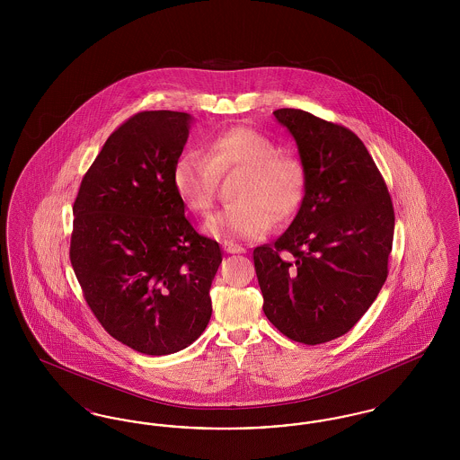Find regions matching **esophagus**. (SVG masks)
Returning a JSON list of instances; mask_svg holds the SVG:
<instances>
[{
    "instance_id": "esophagus-1",
    "label": "esophagus",
    "mask_w": 460,
    "mask_h": 460,
    "mask_svg": "<svg viewBox=\"0 0 460 460\" xmlns=\"http://www.w3.org/2000/svg\"><path fill=\"white\" fill-rule=\"evenodd\" d=\"M224 250L227 252V253H244V248L238 244V243H233V241H224Z\"/></svg>"
}]
</instances>
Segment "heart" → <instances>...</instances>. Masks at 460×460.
Returning <instances> with one entry per match:
<instances>
[{
	"label": "heart",
	"mask_w": 460,
	"mask_h": 460,
	"mask_svg": "<svg viewBox=\"0 0 460 460\" xmlns=\"http://www.w3.org/2000/svg\"><path fill=\"white\" fill-rule=\"evenodd\" d=\"M241 177L233 186L234 203L205 222V231L217 238H259L272 224L291 219L298 210L305 174L302 164L279 155L278 145L262 132L236 126L212 136L207 154L186 152L174 164L172 182L184 205L207 214L216 199L219 177Z\"/></svg>",
	"instance_id": "b5f03b06"
}]
</instances>
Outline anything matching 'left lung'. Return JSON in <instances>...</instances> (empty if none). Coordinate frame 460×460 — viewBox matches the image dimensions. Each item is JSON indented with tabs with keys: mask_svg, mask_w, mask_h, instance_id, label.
<instances>
[{
	"mask_svg": "<svg viewBox=\"0 0 460 460\" xmlns=\"http://www.w3.org/2000/svg\"><path fill=\"white\" fill-rule=\"evenodd\" d=\"M274 115L296 141L305 195L285 233L253 250L263 314L289 340L321 345L349 332L385 285L394 203L355 132L304 110Z\"/></svg>",
	"mask_w": 460,
	"mask_h": 460,
	"instance_id": "left-lung-1",
	"label": "left lung"
}]
</instances>
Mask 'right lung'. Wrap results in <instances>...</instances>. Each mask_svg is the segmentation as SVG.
Returning a JSON list of instances; mask_svg holds the SVG:
<instances>
[{
    "label": "right lung",
    "mask_w": 460,
    "mask_h": 460,
    "mask_svg": "<svg viewBox=\"0 0 460 460\" xmlns=\"http://www.w3.org/2000/svg\"><path fill=\"white\" fill-rule=\"evenodd\" d=\"M191 115L139 111L110 134L74 201L70 262L86 304L145 355L186 349L212 315L217 241L198 234L172 182Z\"/></svg>",
    "instance_id": "right-lung-1"
}]
</instances>
